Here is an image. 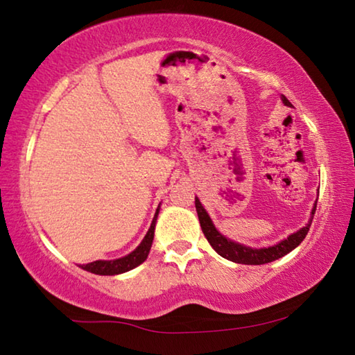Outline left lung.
<instances>
[{
    "label": "left lung",
    "mask_w": 355,
    "mask_h": 355,
    "mask_svg": "<svg viewBox=\"0 0 355 355\" xmlns=\"http://www.w3.org/2000/svg\"><path fill=\"white\" fill-rule=\"evenodd\" d=\"M282 101H284L285 106H293L285 95H282ZM196 209H197V216H199L203 235L207 236L208 243L211 244V248L218 252L220 257H224L227 260H230L233 263H239V264H264V263L279 260V258L290 254L293 249H296L297 245L304 241V238L307 236V233L310 230L311 220H313V214L316 211V202L313 208H311V216H310L309 224H305V227L300 228V230L291 233V235L285 238L284 241H280L274 245H269V248H261V249L248 248V245L232 241V239H228L227 236L222 235L218 228L214 227L211 218H209L207 209L203 208L199 197H196Z\"/></svg>",
    "instance_id": "8db88e82"
}]
</instances>
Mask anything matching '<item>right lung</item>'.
<instances>
[{
  "label": "right lung",
  "mask_w": 355,
  "mask_h": 355,
  "mask_svg": "<svg viewBox=\"0 0 355 355\" xmlns=\"http://www.w3.org/2000/svg\"><path fill=\"white\" fill-rule=\"evenodd\" d=\"M158 213H159V207L156 208L155 218L150 224V228L147 232V235L144 236L141 244L131 252V254L125 255L122 258H116V260H97L87 264H83L84 271H89L92 274H98V275H117V274H123L127 271H131L136 266H139L141 263L147 260L150 248H152L153 243V236H155V225H156V219H158Z\"/></svg>",
  "instance_id": "1"
}]
</instances>
